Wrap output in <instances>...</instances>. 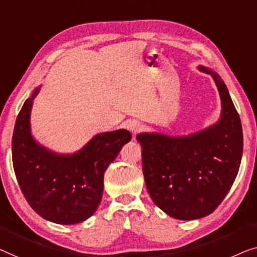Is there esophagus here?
Here are the masks:
<instances>
[{
  "label": "esophagus",
  "mask_w": 257,
  "mask_h": 257,
  "mask_svg": "<svg viewBox=\"0 0 257 257\" xmlns=\"http://www.w3.org/2000/svg\"><path fill=\"white\" fill-rule=\"evenodd\" d=\"M125 128H127L130 133L135 135L136 133L140 132L141 124L137 121H129V122H127V123H125Z\"/></svg>",
  "instance_id": "34e87169"
}]
</instances>
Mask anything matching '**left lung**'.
Returning <instances> with one entry per match:
<instances>
[{"instance_id":"left-lung-1","label":"left lung","mask_w":257,"mask_h":257,"mask_svg":"<svg viewBox=\"0 0 257 257\" xmlns=\"http://www.w3.org/2000/svg\"><path fill=\"white\" fill-rule=\"evenodd\" d=\"M221 99V114L214 124L186 136L141 133L142 168L151 199L166 214L196 220L211 214L232 187L243 153V135L237 111L225 82L209 68Z\"/></svg>"}]
</instances>
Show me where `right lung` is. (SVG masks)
<instances>
[{"instance_id": "right-lung-1", "label": "right lung", "mask_w": 257, "mask_h": 257, "mask_svg": "<svg viewBox=\"0 0 257 257\" xmlns=\"http://www.w3.org/2000/svg\"><path fill=\"white\" fill-rule=\"evenodd\" d=\"M42 86L25 100L13 135V164L22 193L42 218L60 225L85 221L103 193V176L122 147L132 140L125 129L100 133L73 154H58L34 139L30 115Z\"/></svg>"}]
</instances>
